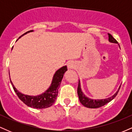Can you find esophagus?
I'll return each instance as SVG.
<instances>
[{"label":"esophagus","instance_id":"esophagus-1","mask_svg":"<svg viewBox=\"0 0 132 132\" xmlns=\"http://www.w3.org/2000/svg\"><path fill=\"white\" fill-rule=\"evenodd\" d=\"M68 68L69 69H72V68H74V64L71 62H69L68 63Z\"/></svg>","mask_w":132,"mask_h":132}]
</instances>
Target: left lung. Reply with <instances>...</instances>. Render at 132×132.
I'll use <instances>...</instances> for the list:
<instances>
[{"label": "left lung", "mask_w": 132, "mask_h": 132, "mask_svg": "<svg viewBox=\"0 0 132 132\" xmlns=\"http://www.w3.org/2000/svg\"><path fill=\"white\" fill-rule=\"evenodd\" d=\"M109 35V40L110 42L112 43H118V42L116 39L113 38L111 35L108 33ZM120 89V86L119 90L117 91V92L113 96L110 97L109 98H107L105 99H90L89 98L85 96V95L82 93V92L81 89V85H80V81L79 80V83H78V94L79 96V99L80 102L83 105L85 106V107H87V108H91V109H95V108H99V107H102L105 104H107V103H109L112 100H113L115 97H116V95H117L118 92L119 91V89Z\"/></svg>", "instance_id": "8db88e82"}]
</instances>
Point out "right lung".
<instances>
[{
	"instance_id": "right-lung-1",
	"label": "right lung",
	"mask_w": 132,
	"mask_h": 132,
	"mask_svg": "<svg viewBox=\"0 0 132 132\" xmlns=\"http://www.w3.org/2000/svg\"><path fill=\"white\" fill-rule=\"evenodd\" d=\"M30 31H33V30L27 31L23 34L22 36L27 33L30 32ZM21 37H20V38ZM66 71H67V66H66L59 69L54 74L50 87L42 94L37 95V96H31V95L23 94L16 90L12 82L10 79V80L16 94L24 104H26L28 107H32L34 109H45L50 107L55 102L61 80L63 78L64 72Z\"/></svg>"
}]
</instances>
